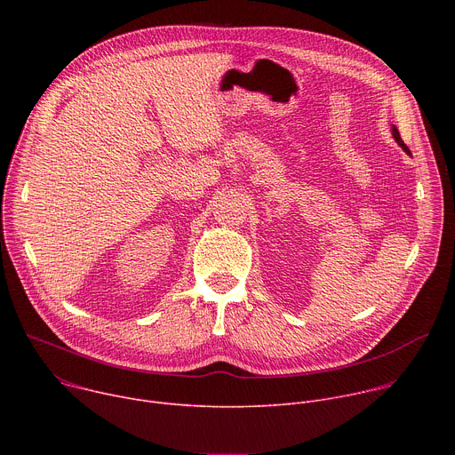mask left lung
I'll list each match as a JSON object with an SVG mask.
<instances>
[{"label":"left lung","instance_id":"left-lung-1","mask_svg":"<svg viewBox=\"0 0 455 455\" xmlns=\"http://www.w3.org/2000/svg\"><path fill=\"white\" fill-rule=\"evenodd\" d=\"M391 132H393V139L398 142V146L407 153V155H411V151H409V148L403 144V140H402V137H400V132H398V129H396V125H393V129H391Z\"/></svg>","mask_w":455,"mask_h":455}]
</instances>
